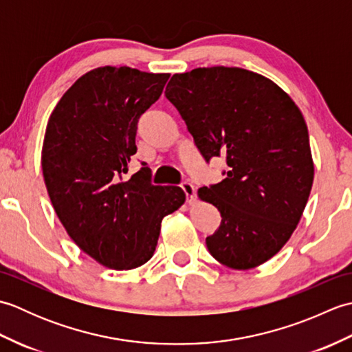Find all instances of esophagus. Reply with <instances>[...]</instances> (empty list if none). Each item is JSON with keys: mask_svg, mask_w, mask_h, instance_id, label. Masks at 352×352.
<instances>
[{"mask_svg": "<svg viewBox=\"0 0 352 352\" xmlns=\"http://www.w3.org/2000/svg\"><path fill=\"white\" fill-rule=\"evenodd\" d=\"M182 189L186 193V199H188V203H193V201H195V188H193V184L189 182H183Z\"/></svg>", "mask_w": 352, "mask_h": 352, "instance_id": "1", "label": "esophagus"}]
</instances>
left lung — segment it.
Returning <instances> with one entry per match:
<instances>
[{"instance_id":"8db88e82","label":"left lung","mask_w":352,"mask_h":352,"mask_svg":"<svg viewBox=\"0 0 352 352\" xmlns=\"http://www.w3.org/2000/svg\"><path fill=\"white\" fill-rule=\"evenodd\" d=\"M164 95L204 159L228 164L227 178L198 190L222 216L208 251L237 271L263 265L295 231L315 177L301 110L272 80L226 66L174 74Z\"/></svg>"}]
</instances>
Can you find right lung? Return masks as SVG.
Segmentation results:
<instances>
[{"mask_svg": "<svg viewBox=\"0 0 352 352\" xmlns=\"http://www.w3.org/2000/svg\"><path fill=\"white\" fill-rule=\"evenodd\" d=\"M168 78L101 66L81 76L48 119L42 172L51 204L78 248L110 269L146 263L162 219L186 201L178 186H153L146 166L122 180L138 151L139 118Z\"/></svg>", "mask_w": 352, "mask_h": 352, "instance_id": "obj_1", "label": "right lung"}]
</instances>
